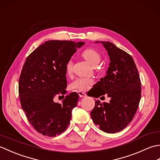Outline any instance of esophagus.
I'll use <instances>...</instances> for the list:
<instances>
[{
  "instance_id": "1",
  "label": "esophagus",
  "mask_w": 160,
  "mask_h": 160,
  "mask_svg": "<svg viewBox=\"0 0 160 160\" xmlns=\"http://www.w3.org/2000/svg\"><path fill=\"white\" fill-rule=\"evenodd\" d=\"M78 95L80 98H84L87 96V94L84 93V92H81V91H78Z\"/></svg>"
}]
</instances>
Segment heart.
Listing matches in <instances>:
<instances>
[{
  "mask_svg": "<svg viewBox=\"0 0 160 160\" xmlns=\"http://www.w3.org/2000/svg\"><path fill=\"white\" fill-rule=\"evenodd\" d=\"M82 56L92 66H96L100 62L101 56L99 52L92 48L84 49L82 53ZM73 70V62L68 61L66 64V71L67 73H71ZM93 83V80L89 78H78L71 84L73 89L79 91H85L89 88L90 84Z\"/></svg>",
  "mask_w": 160,
  "mask_h": 160,
  "instance_id": "1",
  "label": "heart"
}]
</instances>
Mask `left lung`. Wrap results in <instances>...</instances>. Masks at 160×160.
<instances>
[{
	"label": "left lung",
	"mask_w": 160,
	"mask_h": 160,
	"mask_svg": "<svg viewBox=\"0 0 160 160\" xmlns=\"http://www.w3.org/2000/svg\"><path fill=\"white\" fill-rule=\"evenodd\" d=\"M100 42L107 51L110 63L106 76L94 85L101 93L93 97L106 93L111 100L108 103L96 100L91 116L100 130L115 133L127 127L135 116L141 98V81L134 60L128 53L112 42Z\"/></svg>",
	"instance_id": "1"
}]
</instances>
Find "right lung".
<instances>
[{
  "label": "right lung",
  "mask_w": 160,
  "mask_h": 160,
  "mask_svg": "<svg viewBox=\"0 0 160 160\" xmlns=\"http://www.w3.org/2000/svg\"><path fill=\"white\" fill-rule=\"evenodd\" d=\"M84 44L49 40L26 58L18 82L20 104L29 123L43 135L55 137L69 124L79 95H67L62 104L54 102L53 98L67 93L66 64Z\"/></svg>",
  "instance_id": "add662e5"
}]
</instances>
